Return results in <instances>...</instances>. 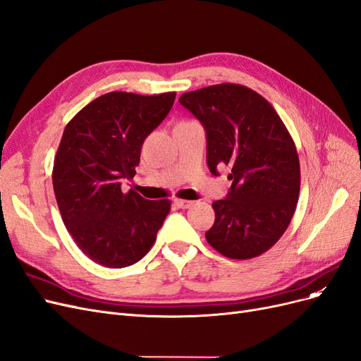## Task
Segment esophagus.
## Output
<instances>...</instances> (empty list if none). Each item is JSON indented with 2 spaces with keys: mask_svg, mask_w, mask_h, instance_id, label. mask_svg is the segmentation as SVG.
I'll use <instances>...</instances> for the list:
<instances>
[{
  "mask_svg": "<svg viewBox=\"0 0 361 361\" xmlns=\"http://www.w3.org/2000/svg\"><path fill=\"white\" fill-rule=\"evenodd\" d=\"M173 202H176V205L180 208H190L195 204L193 201H188V200H176Z\"/></svg>",
  "mask_w": 361,
  "mask_h": 361,
  "instance_id": "esophagus-1",
  "label": "esophagus"
}]
</instances>
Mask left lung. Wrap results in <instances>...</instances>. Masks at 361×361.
Masks as SVG:
<instances>
[{
  "mask_svg": "<svg viewBox=\"0 0 361 361\" xmlns=\"http://www.w3.org/2000/svg\"><path fill=\"white\" fill-rule=\"evenodd\" d=\"M178 102L207 132V164L231 169L228 197L213 202L210 246L231 259L257 258L283 235L295 213L300 160L294 139L257 91L224 82L184 92Z\"/></svg>",
  "mask_w": 361,
  "mask_h": 361,
  "instance_id": "8db88e82",
  "label": "left lung"
}]
</instances>
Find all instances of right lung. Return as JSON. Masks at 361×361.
<instances>
[{
  "label": "right lung",
  "mask_w": 361,
  "mask_h": 361,
  "mask_svg": "<svg viewBox=\"0 0 361 361\" xmlns=\"http://www.w3.org/2000/svg\"><path fill=\"white\" fill-rule=\"evenodd\" d=\"M176 92L142 96L112 91L88 103L67 123L54 159L52 184L61 219L85 257L124 269L153 247L171 201H149L132 180L145 137L165 120Z\"/></svg>",
  "instance_id": "right-lung-1"
}]
</instances>
